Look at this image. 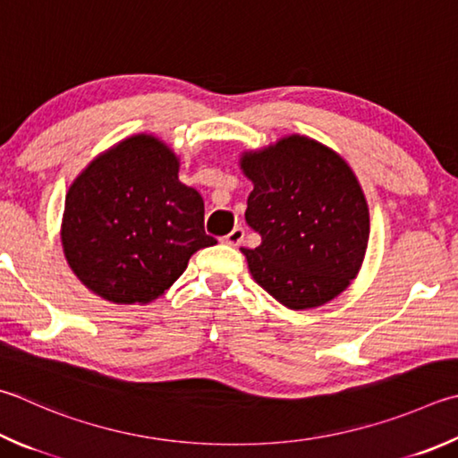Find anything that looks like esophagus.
I'll list each match as a JSON object with an SVG mask.
<instances>
[{"label": "esophagus", "instance_id": "esophagus-1", "mask_svg": "<svg viewBox=\"0 0 458 458\" xmlns=\"http://www.w3.org/2000/svg\"><path fill=\"white\" fill-rule=\"evenodd\" d=\"M244 236H246V232H244V228H240V226H236L234 230L230 232L228 236H224V242L226 244H230V246H240L242 244V240H244Z\"/></svg>", "mask_w": 458, "mask_h": 458}]
</instances>
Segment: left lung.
Instances as JSON below:
<instances>
[{
    "instance_id": "1",
    "label": "left lung",
    "mask_w": 458,
    "mask_h": 458,
    "mask_svg": "<svg viewBox=\"0 0 458 458\" xmlns=\"http://www.w3.org/2000/svg\"><path fill=\"white\" fill-rule=\"evenodd\" d=\"M252 180L246 222L262 236L242 248L254 280L293 310L316 309L344 293L369 246L367 198L343 157L306 136L246 152Z\"/></svg>"
}]
</instances>
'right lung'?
<instances>
[{
	"instance_id": "right-lung-1",
	"label": "right lung",
	"mask_w": 458,
	"mask_h": 458,
	"mask_svg": "<svg viewBox=\"0 0 458 458\" xmlns=\"http://www.w3.org/2000/svg\"><path fill=\"white\" fill-rule=\"evenodd\" d=\"M176 154L138 134L98 156L65 196L62 246L73 274L115 304L162 296L190 256L216 240L204 200L178 180Z\"/></svg>"
}]
</instances>
